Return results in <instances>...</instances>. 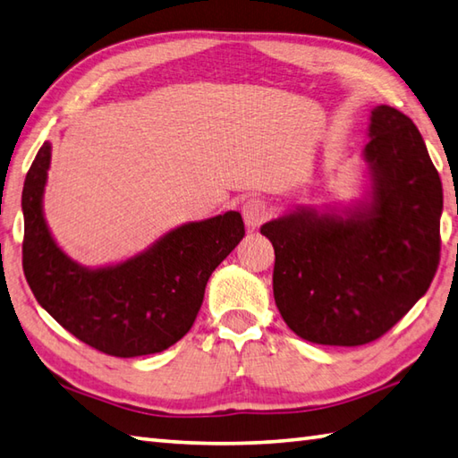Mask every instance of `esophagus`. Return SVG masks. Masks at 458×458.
<instances>
[{
	"label": "esophagus",
	"mask_w": 458,
	"mask_h": 458,
	"mask_svg": "<svg viewBox=\"0 0 458 458\" xmlns=\"http://www.w3.org/2000/svg\"><path fill=\"white\" fill-rule=\"evenodd\" d=\"M242 216H244L248 228H258L259 224H264L267 216H270V204L259 199V196H252L242 206Z\"/></svg>",
	"instance_id": "esophagus-1"
}]
</instances>
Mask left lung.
I'll return each mask as SVG.
<instances>
[{
    "instance_id": "1",
    "label": "left lung",
    "mask_w": 458,
    "mask_h": 458,
    "mask_svg": "<svg viewBox=\"0 0 458 458\" xmlns=\"http://www.w3.org/2000/svg\"><path fill=\"white\" fill-rule=\"evenodd\" d=\"M369 137L371 206L345 216L300 210L262 226L276 252V306L311 344L379 339L425 295L441 259L443 186L423 137L387 105L373 109Z\"/></svg>"
}]
</instances>
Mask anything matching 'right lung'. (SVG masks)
I'll use <instances>...</instances> for the list:
<instances>
[{"label": "right lung", "mask_w": 458, "mask_h": 458, "mask_svg": "<svg viewBox=\"0 0 458 458\" xmlns=\"http://www.w3.org/2000/svg\"><path fill=\"white\" fill-rule=\"evenodd\" d=\"M51 145L43 142L25 176L23 274L49 316L79 342L113 357L165 352L192 327L206 282L244 238L240 212L191 222L147 252L87 270L61 252L43 218Z\"/></svg>", "instance_id": "right-lung-1"}]
</instances>
